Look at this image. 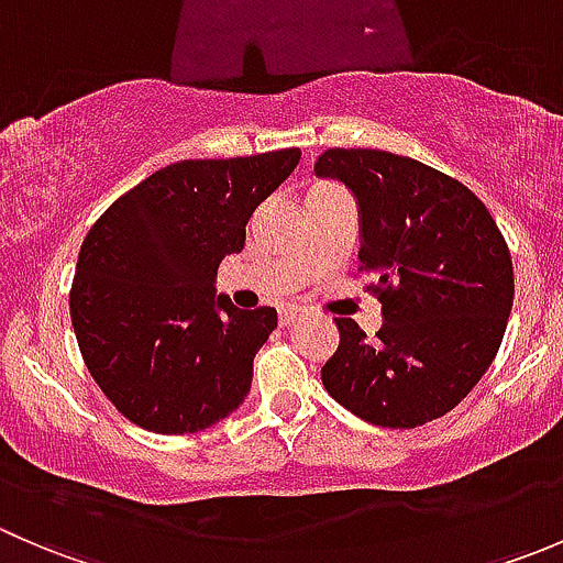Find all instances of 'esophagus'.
<instances>
[{"mask_svg": "<svg viewBox=\"0 0 563 563\" xmlns=\"http://www.w3.org/2000/svg\"><path fill=\"white\" fill-rule=\"evenodd\" d=\"M299 318V308H283L280 310V323L283 327H291L294 321H297Z\"/></svg>", "mask_w": 563, "mask_h": 563, "instance_id": "1", "label": "esophagus"}]
</instances>
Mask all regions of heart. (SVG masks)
<instances>
[{"instance_id": "b5f03b06", "label": "heart", "mask_w": 563, "mask_h": 563, "mask_svg": "<svg viewBox=\"0 0 563 563\" xmlns=\"http://www.w3.org/2000/svg\"><path fill=\"white\" fill-rule=\"evenodd\" d=\"M321 187H327V185H321Z\"/></svg>"}]
</instances>
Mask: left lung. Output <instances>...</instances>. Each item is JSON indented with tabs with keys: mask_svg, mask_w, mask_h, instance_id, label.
Returning <instances> with one entry per match:
<instances>
[{
	"mask_svg": "<svg viewBox=\"0 0 563 563\" xmlns=\"http://www.w3.org/2000/svg\"><path fill=\"white\" fill-rule=\"evenodd\" d=\"M318 176L340 179L360 203V272L382 302L367 340L334 318L340 345L321 382L378 428H417L479 384L507 332L515 272L485 203L452 176L382 150H327Z\"/></svg>",
	"mask_w": 563,
	"mask_h": 563,
	"instance_id": "8db88e82",
	"label": "left lung"
}]
</instances>
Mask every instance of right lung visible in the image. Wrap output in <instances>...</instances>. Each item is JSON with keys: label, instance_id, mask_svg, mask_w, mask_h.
I'll list each match as a JSON object with an SVG mask.
<instances>
[{"label": "right lung", "instance_id": "1", "mask_svg": "<svg viewBox=\"0 0 563 563\" xmlns=\"http://www.w3.org/2000/svg\"><path fill=\"white\" fill-rule=\"evenodd\" d=\"M302 152L181 161L119 196L89 229L70 288L84 365L122 417L163 435L240 408L275 308L214 297L220 261L245 247L250 214Z\"/></svg>", "mask_w": 563, "mask_h": 563}]
</instances>
